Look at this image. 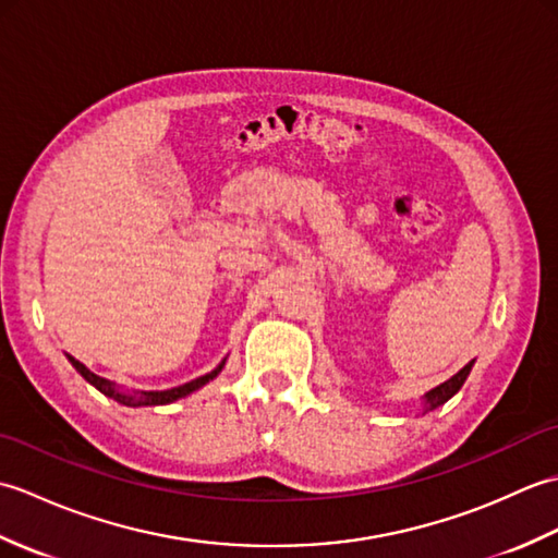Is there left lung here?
<instances>
[{"label":"left lung","instance_id":"obj_1","mask_svg":"<svg viewBox=\"0 0 558 558\" xmlns=\"http://www.w3.org/2000/svg\"><path fill=\"white\" fill-rule=\"evenodd\" d=\"M470 369H472V362L462 366V369H460L453 378H448L446 384H441V386H436L434 390H429V393L424 396L426 410H434V408H438V405H444V402H446L448 398H453V396L458 393V390H460V386L465 384V378H468Z\"/></svg>","mask_w":558,"mask_h":558}]
</instances>
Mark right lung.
Segmentation results:
<instances>
[{
    "label": "right lung",
    "instance_id": "obj_1",
    "mask_svg": "<svg viewBox=\"0 0 558 558\" xmlns=\"http://www.w3.org/2000/svg\"><path fill=\"white\" fill-rule=\"evenodd\" d=\"M69 360H71V364L76 366V372H78L83 378H86V381H88L90 386H96L102 396H108V398H112V400H117V402H122V405H129V408L165 405V402H172V400H177V398H184V396H189V393H194L196 388L208 384L210 378H216L218 372L222 369V364H220L216 372H210V374H206V376H198V378H194V381H189V384H184V386H177V388H170V390H144V393H141V396H136V393H134V396H126V393H120V390H114V386H112L110 381H105L102 376L88 372L86 366H83L78 360H74V357H69Z\"/></svg>",
    "mask_w": 558,
    "mask_h": 558
}]
</instances>
